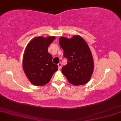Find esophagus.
Segmentation results:
<instances>
[{"label": "esophagus", "instance_id": "1", "mask_svg": "<svg viewBox=\"0 0 121 121\" xmlns=\"http://www.w3.org/2000/svg\"><path fill=\"white\" fill-rule=\"evenodd\" d=\"M61 66H62V64L61 62H59V64H58V66H59V69H60L61 68Z\"/></svg>", "mask_w": 121, "mask_h": 121}]
</instances>
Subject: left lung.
Instances as JSON below:
<instances>
[{"label":"left lung","mask_w":121,"mask_h":121,"mask_svg":"<svg viewBox=\"0 0 121 121\" xmlns=\"http://www.w3.org/2000/svg\"><path fill=\"white\" fill-rule=\"evenodd\" d=\"M59 44L63 49V56L68 63L62 66V73L70 84L77 86L85 84L93 72L94 63L89 47L80 36L71 39L60 38Z\"/></svg>","instance_id":"1"}]
</instances>
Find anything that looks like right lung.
<instances>
[{"mask_svg":"<svg viewBox=\"0 0 121 121\" xmlns=\"http://www.w3.org/2000/svg\"><path fill=\"white\" fill-rule=\"evenodd\" d=\"M55 36L33 39L26 47L23 60V70L32 84L43 86L48 82L58 69L52 62V56L48 53V47Z\"/></svg>","mask_w":121,"mask_h":121,"instance_id":"right-lung-1","label":"right lung"}]
</instances>
